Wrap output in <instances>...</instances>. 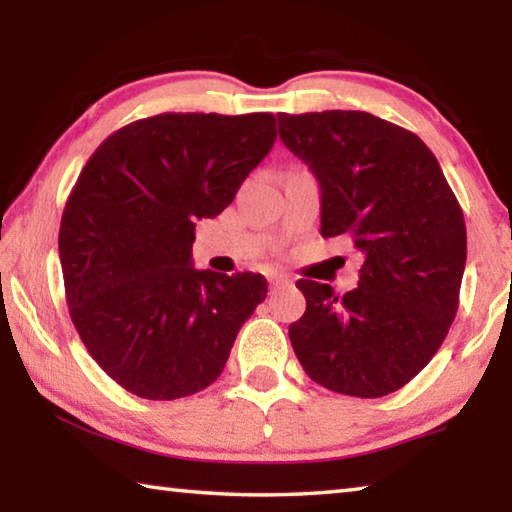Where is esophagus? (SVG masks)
<instances>
[{"instance_id": "1", "label": "esophagus", "mask_w": 512, "mask_h": 512, "mask_svg": "<svg viewBox=\"0 0 512 512\" xmlns=\"http://www.w3.org/2000/svg\"><path fill=\"white\" fill-rule=\"evenodd\" d=\"M287 280H284L282 275H271L268 277V284H271V289H275V287H280V284H284Z\"/></svg>"}]
</instances>
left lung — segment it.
Returning a JSON list of instances; mask_svg holds the SVG:
<instances>
[{
	"label": "left lung",
	"mask_w": 512,
	"mask_h": 512,
	"mask_svg": "<svg viewBox=\"0 0 512 512\" xmlns=\"http://www.w3.org/2000/svg\"><path fill=\"white\" fill-rule=\"evenodd\" d=\"M280 140L320 185V235L363 253L359 287L298 280L307 300L293 352L316 384L384 397L427 366L458 309L463 210L418 135L361 110L280 112Z\"/></svg>",
	"instance_id": "left-lung-1"
}]
</instances>
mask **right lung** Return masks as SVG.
I'll list each match as a JSON object with an SVG mask.
<instances>
[{"mask_svg":"<svg viewBox=\"0 0 512 512\" xmlns=\"http://www.w3.org/2000/svg\"><path fill=\"white\" fill-rule=\"evenodd\" d=\"M271 112H162L103 140L58 232L69 316L128 393L178 400L216 381L264 275L192 266L198 219L232 203L275 142Z\"/></svg>","mask_w":512,"mask_h":512,"instance_id":"1","label":"right lung"}]
</instances>
